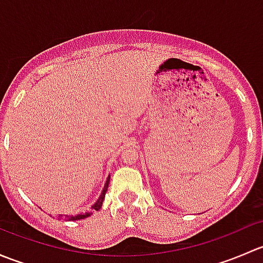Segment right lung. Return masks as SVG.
<instances>
[{
  "label": "right lung",
  "mask_w": 263,
  "mask_h": 263,
  "mask_svg": "<svg viewBox=\"0 0 263 263\" xmlns=\"http://www.w3.org/2000/svg\"><path fill=\"white\" fill-rule=\"evenodd\" d=\"M109 181H110V176L107 178V182H105L104 188H103V191H102V193H100L98 201L91 206L92 211H98V210H100V208H102L103 201H104V198H105V193H107V191H108V185H109ZM92 211H89V213H85V214L75 215V216H67V215H66V216H63V217L61 216L60 219L65 220V221H76V220H81V219H85V217H89L90 215H92Z\"/></svg>",
  "instance_id": "add662e5"
}]
</instances>
